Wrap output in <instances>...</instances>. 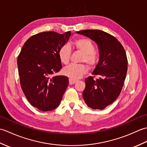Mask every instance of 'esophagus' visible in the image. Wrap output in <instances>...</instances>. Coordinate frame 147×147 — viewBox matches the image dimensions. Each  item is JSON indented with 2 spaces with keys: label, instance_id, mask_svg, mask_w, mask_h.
<instances>
[{
  "label": "esophagus",
  "instance_id": "obj_1",
  "mask_svg": "<svg viewBox=\"0 0 147 147\" xmlns=\"http://www.w3.org/2000/svg\"><path fill=\"white\" fill-rule=\"evenodd\" d=\"M69 85H73V84H74L77 82V80H73L72 78H69Z\"/></svg>",
  "mask_w": 147,
  "mask_h": 147
}]
</instances>
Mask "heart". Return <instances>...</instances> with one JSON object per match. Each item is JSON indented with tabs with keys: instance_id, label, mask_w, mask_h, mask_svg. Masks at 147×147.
Instances as JSON below:
<instances>
[{
	"instance_id": "b5f03b06",
	"label": "heart",
	"mask_w": 147,
	"mask_h": 147,
	"mask_svg": "<svg viewBox=\"0 0 147 147\" xmlns=\"http://www.w3.org/2000/svg\"><path fill=\"white\" fill-rule=\"evenodd\" d=\"M76 49L83 53L81 61L85 62L89 66H94L98 61V54L94 51L95 46L91 40L87 38H80L74 42ZM71 48L67 44H64L59 49V58L62 63L68 64L70 60ZM88 69L85 64H70L62 70V73L70 78L76 80L85 74Z\"/></svg>"
}]
</instances>
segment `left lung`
Here are the masks:
<instances>
[{
	"label": "left lung",
	"mask_w": 147,
	"mask_h": 147,
	"mask_svg": "<svg viewBox=\"0 0 147 147\" xmlns=\"http://www.w3.org/2000/svg\"><path fill=\"white\" fill-rule=\"evenodd\" d=\"M77 33L88 37L97 45L99 61L92 75L85 79L83 97L86 104L93 109H105L119 95L127 69L126 52L117 38L98 30H86Z\"/></svg>",
	"instance_id": "left-lung-1"
}]
</instances>
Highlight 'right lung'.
Listing matches in <instances>:
<instances>
[{
	"label": "right lung",
	"mask_w": 147,
	"mask_h": 147,
	"mask_svg": "<svg viewBox=\"0 0 147 147\" xmlns=\"http://www.w3.org/2000/svg\"><path fill=\"white\" fill-rule=\"evenodd\" d=\"M71 32H47L31 36L18 58L20 83L24 95L42 111H51L60 104L69 80L65 76H52L62 68L58 52L66 43Z\"/></svg>",
	"instance_id": "obj_1"
}]
</instances>
